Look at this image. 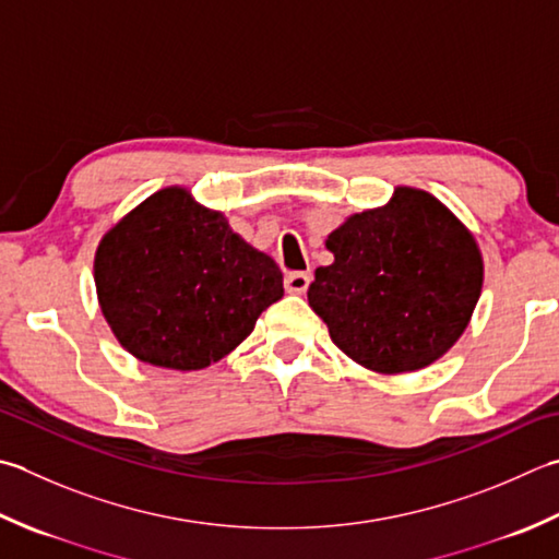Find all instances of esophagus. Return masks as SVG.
Returning <instances> with one entry per match:
<instances>
[{
    "mask_svg": "<svg viewBox=\"0 0 559 559\" xmlns=\"http://www.w3.org/2000/svg\"><path fill=\"white\" fill-rule=\"evenodd\" d=\"M310 281H312L310 273H302V271L290 273V276L286 278V290L293 293V295H302L305 290L310 288Z\"/></svg>",
    "mask_w": 559,
    "mask_h": 559,
    "instance_id": "esophagus-1",
    "label": "esophagus"
}]
</instances>
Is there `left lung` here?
I'll use <instances>...</instances> for the list:
<instances>
[{"mask_svg":"<svg viewBox=\"0 0 559 559\" xmlns=\"http://www.w3.org/2000/svg\"><path fill=\"white\" fill-rule=\"evenodd\" d=\"M324 247L308 302L332 342L373 373L421 370L451 352L483 293L475 235L429 191L397 186L392 199L348 215Z\"/></svg>","mask_w":559,"mask_h":559,"instance_id":"left-lung-1","label":"left lung"}]
</instances>
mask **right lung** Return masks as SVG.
I'll use <instances>...</instances> for the list:
<instances>
[{
  "label": "right lung",
  "mask_w": 559,
  "mask_h": 559,
  "mask_svg": "<svg viewBox=\"0 0 559 559\" xmlns=\"http://www.w3.org/2000/svg\"><path fill=\"white\" fill-rule=\"evenodd\" d=\"M94 283L118 344L167 370L217 364L283 298L276 261L186 186L159 189L106 229Z\"/></svg>",
  "instance_id": "obj_1"
}]
</instances>
